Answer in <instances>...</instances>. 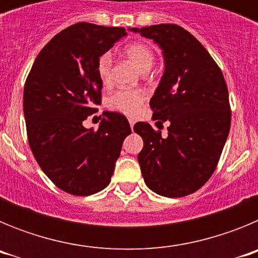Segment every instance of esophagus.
<instances>
[{
	"label": "esophagus",
	"instance_id": "34e87169",
	"mask_svg": "<svg viewBox=\"0 0 258 258\" xmlns=\"http://www.w3.org/2000/svg\"><path fill=\"white\" fill-rule=\"evenodd\" d=\"M129 124H131V127H132V129H133V126H134V124H136V121H134V120H132V118H129Z\"/></svg>",
	"mask_w": 258,
	"mask_h": 258
}]
</instances>
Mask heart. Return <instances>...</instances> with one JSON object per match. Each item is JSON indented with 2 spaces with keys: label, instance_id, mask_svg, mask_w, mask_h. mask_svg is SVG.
Instances as JSON below:
<instances>
[{
  "label": "heart",
  "instance_id": "b5f03b06",
  "mask_svg": "<svg viewBox=\"0 0 258 258\" xmlns=\"http://www.w3.org/2000/svg\"><path fill=\"white\" fill-rule=\"evenodd\" d=\"M124 54L143 74L149 72L154 66L155 52L152 47L145 42H132V44L126 45L124 49ZM97 71L102 83L109 84L111 72H112V56L109 52H104L103 55L99 56ZM143 102H145V93L143 92L132 90V89H121L108 98L107 106L118 112L136 115L140 111Z\"/></svg>",
  "mask_w": 258,
  "mask_h": 258
}]
</instances>
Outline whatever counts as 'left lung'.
Masks as SVG:
<instances>
[{
  "label": "left lung",
  "mask_w": 258,
  "mask_h": 258,
  "mask_svg": "<svg viewBox=\"0 0 258 258\" xmlns=\"http://www.w3.org/2000/svg\"><path fill=\"white\" fill-rule=\"evenodd\" d=\"M129 31L159 45L165 64L150 106L157 124L168 121L169 126L161 136L147 122L134 125L143 140L141 172L154 192L186 197L211 178L226 143L231 122L226 83L206 47L182 27L156 24Z\"/></svg>",
  "instance_id": "8db88e82"
}]
</instances>
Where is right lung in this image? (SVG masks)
Listing matches in <instances>:
<instances>
[{
	"mask_svg": "<svg viewBox=\"0 0 258 258\" xmlns=\"http://www.w3.org/2000/svg\"><path fill=\"white\" fill-rule=\"evenodd\" d=\"M124 28L77 23L41 50L27 77L23 109L32 152L45 174L63 191L88 197L107 187L125 137L126 117L104 112L97 131L83 121L101 104L99 56Z\"/></svg>",
	"mask_w": 258,
	"mask_h": 258,
	"instance_id": "1",
	"label": "right lung"
}]
</instances>
